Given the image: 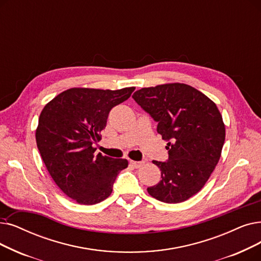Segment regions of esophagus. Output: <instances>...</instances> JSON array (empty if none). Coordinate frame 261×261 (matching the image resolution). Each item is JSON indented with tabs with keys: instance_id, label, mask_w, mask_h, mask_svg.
Wrapping results in <instances>:
<instances>
[{
	"instance_id": "1",
	"label": "esophagus",
	"mask_w": 261,
	"mask_h": 261,
	"mask_svg": "<svg viewBox=\"0 0 261 261\" xmlns=\"http://www.w3.org/2000/svg\"><path fill=\"white\" fill-rule=\"evenodd\" d=\"M130 164H131L132 166H134V167H140V166L143 164V162H140V161H132V160H130Z\"/></svg>"
}]
</instances>
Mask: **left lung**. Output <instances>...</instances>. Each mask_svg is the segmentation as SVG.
<instances>
[{
    "mask_svg": "<svg viewBox=\"0 0 261 261\" xmlns=\"http://www.w3.org/2000/svg\"><path fill=\"white\" fill-rule=\"evenodd\" d=\"M132 98L156 121L158 133L167 142L168 160L152 161L161 180L147 191L166 203L189 199L205 186L220 160L225 126L217 105L182 83L145 87Z\"/></svg>",
    "mask_w": 261,
    "mask_h": 261,
    "instance_id": "8db88e82",
    "label": "left lung"
}]
</instances>
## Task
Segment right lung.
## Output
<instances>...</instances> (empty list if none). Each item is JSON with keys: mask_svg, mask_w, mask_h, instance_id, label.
<instances>
[{"mask_svg": "<svg viewBox=\"0 0 261 261\" xmlns=\"http://www.w3.org/2000/svg\"><path fill=\"white\" fill-rule=\"evenodd\" d=\"M135 87L117 90L70 88L53 98L41 111L36 143L54 182L81 205L108 198L126 159L95 153L110 111L126 101Z\"/></svg>", "mask_w": 261, "mask_h": 261, "instance_id": "right-lung-1", "label": "right lung"}]
</instances>
